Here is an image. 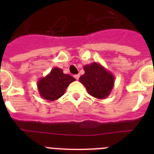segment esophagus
<instances>
[{"label":"esophagus","mask_w":154,"mask_h":154,"mask_svg":"<svg viewBox=\"0 0 154 154\" xmlns=\"http://www.w3.org/2000/svg\"><path fill=\"white\" fill-rule=\"evenodd\" d=\"M74 77H75V79L76 80H78L79 79L80 75H74Z\"/></svg>","instance_id":"esophagus-1"}]
</instances>
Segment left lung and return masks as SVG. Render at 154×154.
<instances>
[{
    "label": "left lung",
    "instance_id": "obj_1",
    "mask_svg": "<svg viewBox=\"0 0 154 154\" xmlns=\"http://www.w3.org/2000/svg\"><path fill=\"white\" fill-rule=\"evenodd\" d=\"M83 69L85 73L79 80L85 87L88 93L99 99L109 96L115 82L112 73L96 62L85 65Z\"/></svg>",
    "mask_w": 154,
    "mask_h": 154
}]
</instances>
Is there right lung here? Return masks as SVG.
I'll return each mask as SVG.
<instances>
[{
  "label": "right lung",
  "instance_id": "add662e5",
  "mask_svg": "<svg viewBox=\"0 0 154 154\" xmlns=\"http://www.w3.org/2000/svg\"><path fill=\"white\" fill-rule=\"evenodd\" d=\"M75 79L69 74H64L62 69L55 67L45 77L39 79L37 82L38 90L42 98L55 101L64 95L69 84Z\"/></svg>",
  "mask_w": 154,
  "mask_h": 154
}]
</instances>
